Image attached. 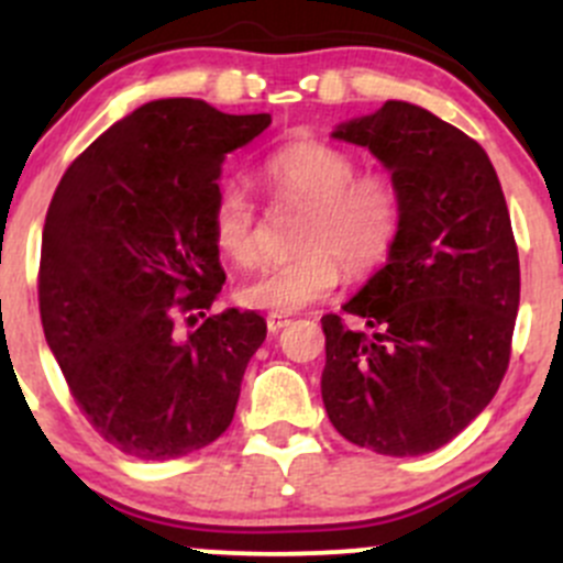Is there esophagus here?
Wrapping results in <instances>:
<instances>
[{"label": "esophagus", "instance_id": "esophagus-1", "mask_svg": "<svg viewBox=\"0 0 563 563\" xmlns=\"http://www.w3.org/2000/svg\"><path fill=\"white\" fill-rule=\"evenodd\" d=\"M286 323H288V316H283V313H269V316H266V329H269L272 334L280 332V329L286 327Z\"/></svg>", "mask_w": 563, "mask_h": 563}]
</instances>
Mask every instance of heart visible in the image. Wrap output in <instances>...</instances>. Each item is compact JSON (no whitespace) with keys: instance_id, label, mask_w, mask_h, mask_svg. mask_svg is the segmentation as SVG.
<instances>
[{"instance_id":"b5f03b06","label":"heart","mask_w":563,"mask_h":563,"mask_svg":"<svg viewBox=\"0 0 563 563\" xmlns=\"http://www.w3.org/2000/svg\"><path fill=\"white\" fill-rule=\"evenodd\" d=\"M261 176L277 198L305 203V214L294 240L299 253L242 283L236 288L242 308L294 313L338 288L340 260L354 275L387 261L402 225L400 190L387 174L360 172L356 157L343 146L302 139L272 152ZM209 236L240 269L261 261L255 203L236 181L214 192Z\"/></svg>"}]
</instances>
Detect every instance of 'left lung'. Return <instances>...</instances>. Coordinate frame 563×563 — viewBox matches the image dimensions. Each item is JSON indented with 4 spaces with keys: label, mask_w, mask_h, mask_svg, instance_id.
<instances>
[{
    "label": "left lung",
    "mask_w": 563,
    "mask_h": 563,
    "mask_svg": "<svg viewBox=\"0 0 563 563\" xmlns=\"http://www.w3.org/2000/svg\"><path fill=\"white\" fill-rule=\"evenodd\" d=\"M332 135L389 168L402 225L387 266L343 305L371 332L321 318L323 408L351 444L424 455L479 417L509 367L520 261L501 181L474 139L402 100Z\"/></svg>",
    "instance_id": "left-lung-1"
}]
</instances>
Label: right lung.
<instances>
[{
  "label": "right lung",
  "instance_id": "obj_1",
  "mask_svg": "<svg viewBox=\"0 0 563 563\" xmlns=\"http://www.w3.org/2000/svg\"><path fill=\"white\" fill-rule=\"evenodd\" d=\"M272 124L203 100H152L70 163L45 214L37 299L48 349L95 430L139 460L185 457L225 433L266 321L236 308L185 340L225 272L209 209L229 152Z\"/></svg>",
  "mask_w": 563,
  "mask_h": 563
}]
</instances>
